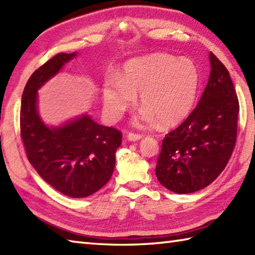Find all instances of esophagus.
Wrapping results in <instances>:
<instances>
[{
	"instance_id": "1",
	"label": "esophagus",
	"mask_w": 255,
	"mask_h": 255,
	"mask_svg": "<svg viewBox=\"0 0 255 255\" xmlns=\"http://www.w3.org/2000/svg\"><path fill=\"white\" fill-rule=\"evenodd\" d=\"M142 136L140 133H134V132H129L127 134V140H129V141H137V140L141 139Z\"/></svg>"
}]
</instances>
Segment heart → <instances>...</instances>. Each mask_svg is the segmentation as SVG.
Masks as SVG:
<instances>
[{
    "mask_svg": "<svg viewBox=\"0 0 255 255\" xmlns=\"http://www.w3.org/2000/svg\"><path fill=\"white\" fill-rule=\"evenodd\" d=\"M199 74L195 63L167 53H153L124 66L117 78L103 84V106L107 117L117 121L136 103L140 94L143 110L136 123L173 127L185 119L194 106Z\"/></svg>",
    "mask_w": 255,
    "mask_h": 255,
    "instance_id": "1",
    "label": "heart"
}]
</instances>
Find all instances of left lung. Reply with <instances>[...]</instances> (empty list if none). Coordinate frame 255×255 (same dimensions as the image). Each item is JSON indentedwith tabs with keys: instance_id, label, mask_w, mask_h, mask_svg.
Instances as JSON below:
<instances>
[{
	"instance_id": "1",
	"label": "left lung",
	"mask_w": 255,
	"mask_h": 255,
	"mask_svg": "<svg viewBox=\"0 0 255 255\" xmlns=\"http://www.w3.org/2000/svg\"><path fill=\"white\" fill-rule=\"evenodd\" d=\"M210 74L197 106L162 140L155 174L177 194L197 192L224 171L235 149L239 100L229 71L213 52Z\"/></svg>"
}]
</instances>
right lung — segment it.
Here are the masks:
<instances>
[{
	"label": "right lung",
	"instance_id": "right-lung-1",
	"mask_svg": "<svg viewBox=\"0 0 255 255\" xmlns=\"http://www.w3.org/2000/svg\"><path fill=\"white\" fill-rule=\"evenodd\" d=\"M73 53H57L27 81L21 96L20 138L27 159L44 180L73 198L90 196L110 181L123 133L84 115L49 128L37 113V90L58 73Z\"/></svg>",
	"mask_w": 255,
	"mask_h": 255
}]
</instances>
